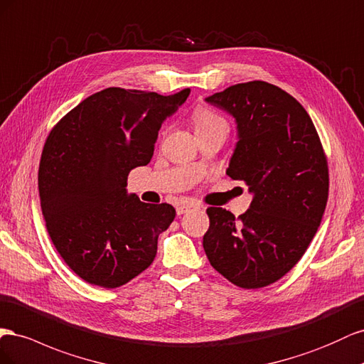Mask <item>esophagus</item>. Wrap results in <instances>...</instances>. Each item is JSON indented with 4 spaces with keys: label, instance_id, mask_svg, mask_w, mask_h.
I'll use <instances>...</instances> for the list:
<instances>
[{
    "label": "esophagus",
    "instance_id": "obj_1",
    "mask_svg": "<svg viewBox=\"0 0 364 364\" xmlns=\"http://www.w3.org/2000/svg\"><path fill=\"white\" fill-rule=\"evenodd\" d=\"M192 209H200V204L196 203H191V201H186V203H180L176 205V215H183L186 212H189Z\"/></svg>",
    "mask_w": 364,
    "mask_h": 364
}]
</instances>
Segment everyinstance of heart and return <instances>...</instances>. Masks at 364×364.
<instances>
[{
	"label": "heart",
	"instance_id": "obj_1",
	"mask_svg": "<svg viewBox=\"0 0 364 364\" xmlns=\"http://www.w3.org/2000/svg\"><path fill=\"white\" fill-rule=\"evenodd\" d=\"M193 124H195V131L201 132V131H210V129H218L223 128L228 131V123L216 114L215 111L209 108H200L196 109L193 114Z\"/></svg>",
	"mask_w": 364,
	"mask_h": 364
}]
</instances>
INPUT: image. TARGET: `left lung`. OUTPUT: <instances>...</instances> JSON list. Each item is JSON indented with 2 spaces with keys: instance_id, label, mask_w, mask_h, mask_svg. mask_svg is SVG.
Listing matches in <instances>:
<instances>
[{
  "instance_id": "8db88e82",
  "label": "left lung",
  "mask_w": 364,
  "mask_h": 364,
  "mask_svg": "<svg viewBox=\"0 0 364 364\" xmlns=\"http://www.w3.org/2000/svg\"><path fill=\"white\" fill-rule=\"evenodd\" d=\"M205 102L236 120L227 175L244 181L253 200L237 220L221 207L207 209L204 252L236 287L262 288L285 276L313 241L328 201L326 155L305 108L268 82L232 85Z\"/></svg>"
}]
</instances>
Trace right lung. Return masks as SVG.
Here are the masks:
<instances>
[{"label":"right lung","mask_w":364,"mask_h":364,"mask_svg":"<svg viewBox=\"0 0 364 364\" xmlns=\"http://www.w3.org/2000/svg\"><path fill=\"white\" fill-rule=\"evenodd\" d=\"M189 92L105 88L48 134L38 173L41 209L58 253L85 282L117 288L152 264L175 209L141 203L127 181L151 161L163 122Z\"/></svg>","instance_id":"add662e5"}]
</instances>
